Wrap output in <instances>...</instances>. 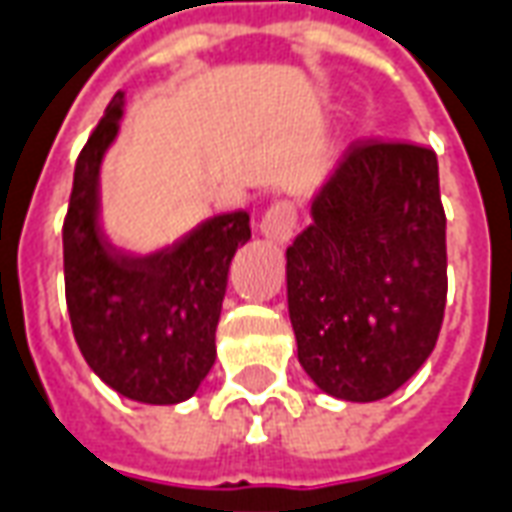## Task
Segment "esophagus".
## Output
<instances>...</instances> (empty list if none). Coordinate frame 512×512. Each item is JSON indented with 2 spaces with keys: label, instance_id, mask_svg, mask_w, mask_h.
<instances>
[{
  "label": "esophagus",
  "instance_id": "esophagus-1",
  "mask_svg": "<svg viewBox=\"0 0 512 512\" xmlns=\"http://www.w3.org/2000/svg\"><path fill=\"white\" fill-rule=\"evenodd\" d=\"M297 228V209L292 201H278L267 212H264L262 223H259V231L262 237H267L275 245H289L292 237H295Z\"/></svg>",
  "mask_w": 512,
  "mask_h": 512
}]
</instances>
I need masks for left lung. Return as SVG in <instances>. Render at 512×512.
<instances>
[{"mask_svg": "<svg viewBox=\"0 0 512 512\" xmlns=\"http://www.w3.org/2000/svg\"><path fill=\"white\" fill-rule=\"evenodd\" d=\"M297 361L344 402L389 397L436 347L447 303L438 159L413 143H353L286 248Z\"/></svg>", "mask_w": 512, "mask_h": 512, "instance_id": "left-lung-1", "label": "left lung"}]
</instances>
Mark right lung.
<instances>
[{
    "label": "right lung",
    "mask_w": 512,
    "mask_h": 512,
    "mask_svg": "<svg viewBox=\"0 0 512 512\" xmlns=\"http://www.w3.org/2000/svg\"><path fill=\"white\" fill-rule=\"evenodd\" d=\"M123 112L118 90L76 159L63 226L65 300L79 350L112 391L179 405L215 366L228 267L250 239V215L206 217L162 248H121L101 220V168Z\"/></svg>",
    "instance_id": "right-lung-1"
}]
</instances>
